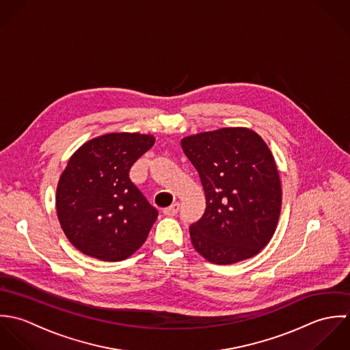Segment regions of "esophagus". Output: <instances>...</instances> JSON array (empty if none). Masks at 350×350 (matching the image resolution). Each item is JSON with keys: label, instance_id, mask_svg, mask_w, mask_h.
<instances>
[{"label": "esophagus", "instance_id": "obj_1", "mask_svg": "<svg viewBox=\"0 0 350 350\" xmlns=\"http://www.w3.org/2000/svg\"><path fill=\"white\" fill-rule=\"evenodd\" d=\"M180 210V204L178 203H174V204H172L170 207H166V208H163V213L165 215H169V216H174V215H177V212Z\"/></svg>", "mask_w": 350, "mask_h": 350}]
</instances>
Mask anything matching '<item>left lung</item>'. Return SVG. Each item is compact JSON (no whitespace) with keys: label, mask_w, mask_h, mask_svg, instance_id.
Wrapping results in <instances>:
<instances>
[{"label":"left lung","mask_w":350,"mask_h":350,"mask_svg":"<svg viewBox=\"0 0 350 350\" xmlns=\"http://www.w3.org/2000/svg\"><path fill=\"white\" fill-rule=\"evenodd\" d=\"M181 146L206 193L203 216L189 226L196 252L219 265L260 253L281 210L279 172L267 143L249 129H220Z\"/></svg>","instance_id":"left-lung-1"}]
</instances>
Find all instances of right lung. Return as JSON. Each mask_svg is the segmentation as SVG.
I'll return each mask as SVG.
<instances>
[{"label": "right lung", "mask_w": 350, "mask_h": 350, "mask_svg": "<svg viewBox=\"0 0 350 350\" xmlns=\"http://www.w3.org/2000/svg\"><path fill=\"white\" fill-rule=\"evenodd\" d=\"M154 137L107 134L72 155L57 188L64 232L83 254L122 261L144 243L158 211L130 180V170Z\"/></svg>", "instance_id": "right-lung-1"}]
</instances>
